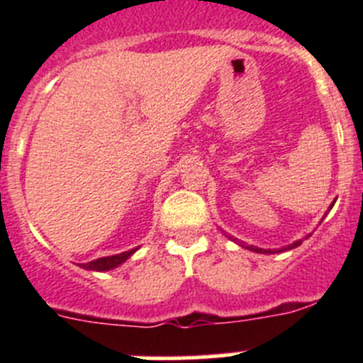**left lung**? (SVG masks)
<instances>
[{"mask_svg": "<svg viewBox=\"0 0 363 363\" xmlns=\"http://www.w3.org/2000/svg\"><path fill=\"white\" fill-rule=\"evenodd\" d=\"M330 207H334V205H330ZM300 244H302V240H296V242L290 244V246H288V247H283V250H294V247L300 246ZM240 246L244 247V244H240ZM247 250H251V251H255V252H267V255H272V252H276V250H262V247H255V246H247Z\"/></svg>", "mask_w": 363, "mask_h": 363, "instance_id": "left-lung-1", "label": "left lung"}]
</instances>
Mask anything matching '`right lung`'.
Instances as JSON below:
<instances>
[{"mask_svg": "<svg viewBox=\"0 0 363 363\" xmlns=\"http://www.w3.org/2000/svg\"><path fill=\"white\" fill-rule=\"evenodd\" d=\"M137 250H138V247H135V250H130V251L119 252V255L104 256V258L93 259V262H89V263H82L80 267H82V269H86V270H96V272H105V270H112V269H116V267H119L121 263L126 262V259L130 258V256L133 255V252Z\"/></svg>", "mask_w": 363, "mask_h": 363, "instance_id": "add662e5", "label": "right lung"}]
</instances>
